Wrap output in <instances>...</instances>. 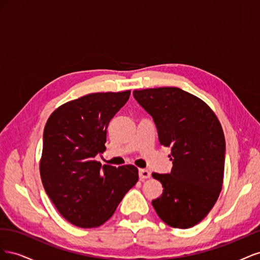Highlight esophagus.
Masks as SVG:
<instances>
[{
  "label": "esophagus",
  "instance_id": "obj_1",
  "mask_svg": "<svg viewBox=\"0 0 260 260\" xmlns=\"http://www.w3.org/2000/svg\"><path fill=\"white\" fill-rule=\"evenodd\" d=\"M139 177L141 180H145L151 178V172H149L147 169H140L139 170Z\"/></svg>",
  "mask_w": 260,
  "mask_h": 260
}]
</instances>
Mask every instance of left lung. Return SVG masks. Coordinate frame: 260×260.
Returning a JSON list of instances; mask_svg holds the SVG:
<instances>
[{"mask_svg": "<svg viewBox=\"0 0 260 260\" xmlns=\"http://www.w3.org/2000/svg\"><path fill=\"white\" fill-rule=\"evenodd\" d=\"M133 96L152 116L160 144L171 147L170 174H152L164 187L152 205L168 225L194 226L208 215L222 188L221 124L205 102L179 88L135 90Z\"/></svg>", "mask_w": 260, "mask_h": 260, "instance_id": "1", "label": "left lung"}]
</instances>
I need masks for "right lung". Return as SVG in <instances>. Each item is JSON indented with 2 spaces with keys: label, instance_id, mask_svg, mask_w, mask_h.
<instances>
[{
  "label": "right lung",
  "instance_id": "obj_1",
  "mask_svg": "<svg viewBox=\"0 0 260 260\" xmlns=\"http://www.w3.org/2000/svg\"><path fill=\"white\" fill-rule=\"evenodd\" d=\"M130 91L91 93L67 102L49 117L43 132L40 175L46 194L67 221L96 228L113 216L139 180L132 165L102 166L108 123Z\"/></svg>",
  "mask_w": 260,
  "mask_h": 260
}]
</instances>
